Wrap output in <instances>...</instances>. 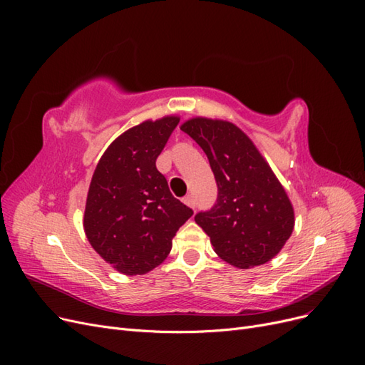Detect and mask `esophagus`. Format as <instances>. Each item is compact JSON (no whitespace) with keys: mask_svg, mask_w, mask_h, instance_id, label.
Returning <instances> with one entry per match:
<instances>
[{"mask_svg":"<svg viewBox=\"0 0 365 365\" xmlns=\"http://www.w3.org/2000/svg\"><path fill=\"white\" fill-rule=\"evenodd\" d=\"M184 204L189 205L190 208L195 210V200H193V196H185V197H184Z\"/></svg>","mask_w":365,"mask_h":365,"instance_id":"esophagus-1","label":"esophagus"}]
</instances>
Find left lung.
<instances>
[{
	"mask_svg": "<svg viewBox=\"0 0 365 365\" xmlns=\"http://www.w3.org/2000/svg\"><path fill=\"white\" fill-rule=\"evenodd\" d=\"M181 130L210 161L217 200L195 216L217 256L240 269L274 259L294 230V207L268 161L244 130L227 120L193 117Z\"/></svg>",
	"mask_w": 365,
	"mask_h": 365,
	"instance_id": "left-lung-1",
	"label": "left lung"
}]
</instances>
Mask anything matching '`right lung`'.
I'll use <instances>...</instances> for the list:
<instances>
[{
	"mask_svg": "<svg viewBox=\"0 0 365 365\" xmlns=\"http://www.w3.org/2000/svg\"><path fill=\"white\" fill-rule=\"evenodd\" d=\"M178 115H164L125 130L98 160L86 196L83 230L106 263L125 275L157 268L176 231L193 212L173 197L155 161Z\"/></svg>",
	"mask_w": 365,
	"mask_h": 365,
	"instance_id": "right-lung-1",
	"label": "right lung"
}]
</instances>
